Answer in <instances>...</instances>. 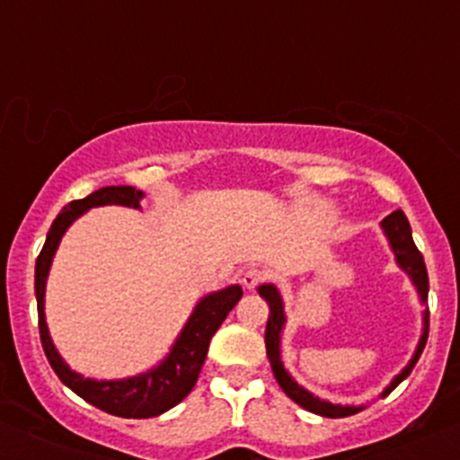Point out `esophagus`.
<instances>
[{
  "instance_id": "1",
  "label": "esophagus",
  "mask_w": 460,
  "mask_h": 460,
  "mask_svg": "<svg viewBox=\"0 0 460 460\" xmlns=\"http://www.w3.org/2000/svg\"><path fill=\"white\" fill-rule=\"evenodd\" d=\"M267 280H269V273L262 271V269H258V267L247 269L243 276V285L247 287V289H256V287L264 285Z\"/></svg>"
}]
</instances>
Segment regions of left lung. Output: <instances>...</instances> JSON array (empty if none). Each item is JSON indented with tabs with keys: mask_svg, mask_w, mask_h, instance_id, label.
<instances>
[{
	"mask_svg": "<svg viewBox=\"0 0 460 460\" xmlns=\"http://www.w3.org/2000/svg\"><path fill=\"white\" fill-rule=\"evenodd\" d=\"M383 229H385V234H387L389 244H392L394 253H396V260H398V264H401V269H405V271L410 273L411 282H414L416 289H419L420 300H423V303H428V291H429L428 269H425L423 253L416 249L414 238H411V226H410V220H407V216L401 211V208L394 213H389V216L383 220ZM258 291H260V296H262V298L269 303V320H267V329H264V345H267V356H269V363H271L273 376H276V380H278V385L282 387V392H285L291 401L298 402L300 407H305L307 411H314V414H318V416H327V419H342V416H351V414H356V411L363 410V407L332 405V402H327V401H320V398L314 396V394H309L307 389L298 387V383H296V380L285 372V367H282V360H280V332H282V324H285V314H282L280 296H278V289L273 285H262ZM423 323H425V329H423V336H420L419 349H416L414 358H411L410 365H407V367L392 380V385L385 389L383 396H387L389 392H394V389H396L398 385H401L402 380L410 376L411 369H414V365L419 363L420 354H423V349H425V342H428L429 309H425Z\"/></svg>",
	"mask_w": 460,
	"mask_h": 460,
	"instance_id": "left-lung-1",
	"label": "left lung"
}]
</instances>
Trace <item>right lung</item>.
I'll list each match as a JSON object with an SVG mask.
<instances>
[{
  "instance_id": "add662e5",
  "label": "right lung",
  "mask_w": 460,
  "mask_h": 460,
  "mask_svg": "<svg viewBox=\"0 0 460 460\" xmlns=\"http://www.w3.org/2000/svg\"><path fill=\"white\" fill-rule=\"evenodd\" d=\"M140 200L142 191H137L133 187H104L100 191H93L91 196L82 198V200H73L71 204H66L62 208V213L55 217L53 226H50L49 235H46L44 247H41L35 262V296L37 318H40V338L50 367L55 369L58 378L66 387H71L77 396L84 398L91 405H95L97 410L106 411V414L122 416V419H151V416L164 414L166 410H171L180 401H184L191 394V389L196 387L213 333L225 323V318L238 305V300L243 298V289L238 285L226 287V289L217 291V294L202 298L198 303L193 316L189 318L187 327L182 329L180 338L175 341L171 354L162 360V365H157L148 374L127 380H102V383H97V380L82 378L80 374L71 372L66 367V363L59 358L58 349L53 347V341H50L49 327H46L44 320L46 278H49V269L50 262H53L55 249H58L59 240H62L64 231L86 208L102 207V204H122V207L137 208L140 207Z\"/></svg>"
}]
</instances>
